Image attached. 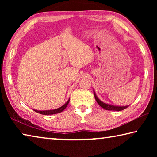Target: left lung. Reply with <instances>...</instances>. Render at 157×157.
<instances>
[{"mask_svg": "<svg viewBox=\"0 0 157 157\" xmlns=\"http://www.w3.org/2000/svg\"><path fill=\"white\" fill-rule=\"evenodd\" d=\"M94 96H95V99L96 100V102H98V104L101 107H102L103 109H105L106 110H109V111H122L126 109L127 107H128L129 106H124V107H119V106H114V105H111L109 104H106V103H104L102 102L99 98L97 97L96 94H95V91H94Z\"/></svg>", "mask_w": 157, "mask_h": 157, "instance_id": "obj_1", "label": "left lung"}]
</instances>
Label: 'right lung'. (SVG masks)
Here are the masks:
<instances>
[{
	"mask_svg": "<svg viewBox=\"0 0 157 157\" xmlns=\"http://www.w3.org/2000/svg\"><path fill=\"white\" fill-rule=\"evenodd\" d=\"M69 101H70V99H69L67 102H66L64 105L62 107L56 109H52V110H46V111H38V110H34V111H36V112L39 113H41V114H43V115H52V114H56V113H59L60 112H62L63 110L65 109L67 107V105H68L69 103Z\"/></svg>",
	"mask_w": 157,
	"mask_h": 157,
	"instance_id": "obj_1",
	"label": "right lung"
}]
</instances>
